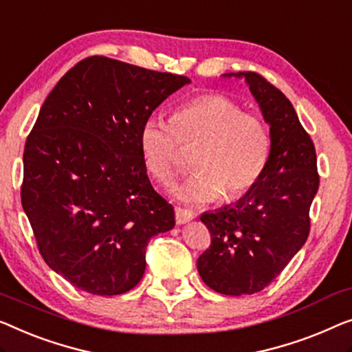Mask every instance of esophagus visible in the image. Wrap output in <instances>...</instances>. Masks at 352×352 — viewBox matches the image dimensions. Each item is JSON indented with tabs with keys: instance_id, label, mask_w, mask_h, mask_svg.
<instances>
[{
	"instance_id": "obj_1",
	"label": "esophagus",
	"mask_w": 352,
	"mask_h": 352,
	"mask_svg": "<svg viewBox=\"0 0 352 352\" xmlns=\"http://www.w3.org/2000/svg\"><path fill=\"white\" fill-rule=\"evenodd\" d=\"M175 212H176V223H177V226H182V223L190 222L193 219V212L187 211V210H182V208H176Z\"/></svg>"
}]
</instances>
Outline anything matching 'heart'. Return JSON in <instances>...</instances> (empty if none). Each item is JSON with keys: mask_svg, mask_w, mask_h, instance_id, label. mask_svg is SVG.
Masks as SVG:
<instances>
[{"mask_svg": "<svg viewBox=\"0 0 352 352\" xmlns=\"http://www.w3.org/2000/svg\"><path fill=\"white\" fill-rule=\"evenodd\" d=\"M140 151L147 171L170 182L181 168L182 147L197 146L195 171L175 187L188 205L235 200L261 179L270 155V133L257 116L241 113L235 101L208 94L186 101L170 120L151 116L140 130Z\"/></svg>", "mask_w": 352, "mask_h": 352, "instance_id": "obj_1", "label": "heart"}]
</instances>
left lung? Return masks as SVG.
Listing matches in <instances>:
<instances>
[{
    "label": "left lung",
    "instance_id": "obj_1",
    "mask_svg": "<svg viewBox=\"0 0 352 352\" xmlns=\"http://www.w3.org/2000/svg\"><path fill=\"white\" fill-rule=\"evenodd\" d=\"M223 76L246 79L272 140L257 184L235 205L200 216L211 246L198 257V273L208 287L238 297L267 287L307 241L319 175L313 140L286 95L252 71Z\"/></svg>",
    "mask_w": 352,
    "mask_h": 352
}]
</instances>
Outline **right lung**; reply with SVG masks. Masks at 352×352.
I'll use <instances>...</instances> for the list:
<instances>
[{
    "mask_svg": "<svg viewBox=\"0 0 352 352\" xmlns=\"http://www.w3.org/2000/svg\"><path fill=\"white\" fill-rule=\"evenodd\" d=\"M188 82L95 55L41 106L25 142L20 198L41 256L74 287L129 292L144 274L149 239L175 227L138 140L152 111Z\"/></svg>",
    "mask_w": 352,
    "mask_h": 352,
    "instance_id": "add662e5",
    "label": "right lung"
}]
</instances>
